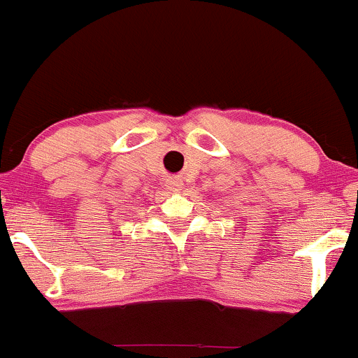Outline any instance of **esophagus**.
I'll return each instance as SVG.
<instances>
[{
    "mask_svg": "<svg viewBox=\"0 0 358 358\" xmlns=\"http://www.w3.org/2000/svg\"><path fill=\"white\" fill-rule=\"evenodd\" d=\"M168 188L173 192H178L180 188H182V182H180V180H170V182H168Z\"/></svg>",
    "mask_w": 358,
    "mask_h": 358,
    "instance_id": "34e87169",
    "label": "esophagus"
}]
</instances>
